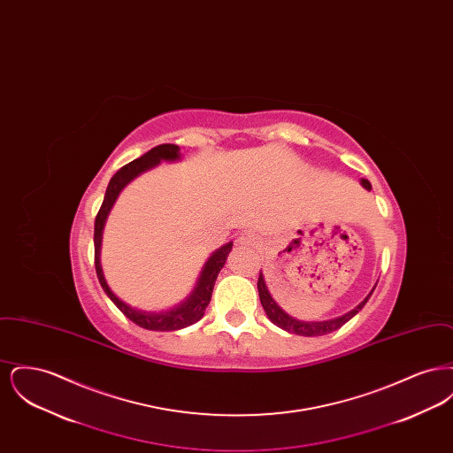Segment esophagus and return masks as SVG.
Segmentation results:
<instances>
[{"label":"esophagus","instance_id":"obj_1","mask_svg":"<svg viewBox=\"0 0 453 453\" xmlns=\"http://www.w3.org/2000/svg\"><path fill=\"white\" fill-rule=\"evenodd\" d=\"M237 244H241V246H248V248H253V246H257V244H258V239H257V234H255V233L246 231V233L239 234V237H237Z\"/></svg>","mask_w":453,"mask_h":453}]
</instances>
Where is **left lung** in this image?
Listing matches in <instances>:
<instances>
[{"label":"left lung","mask_w":453,"mask_h":453,"mask_svg":"<svg viewBox=\"0 0 453 453\" xmlns=\"http://www.w3.org/2000/svg\"><path fill=\"white\" fill-rule=\"evenodd\" d=\"M360 183H362V187L366 188V190L372 188L370 181L365 180V178H362ZM375 287H377V283H375ZM375 287L372 288V292L375 290ZM372 292H370L365 299L360 302L355 309H351L349 312H346V314L340 316V318L327 319V321H301V319H296V318H292L290 314H287V312L281 309L280 305L273 301V297H272V294L268 292V287H266V283H265V277H263V273L259 272V301H261V305H263V309H265L268 319L275 324V326L281 327L283 331L292 333V334H299V336H323V334H327V333H333V331L340 329L343 324L348 323L353 316H357V314L364 309V305H365L366 301L370 299Z\"/></svg>","instance_id":"8db88e82"}]
</instances>
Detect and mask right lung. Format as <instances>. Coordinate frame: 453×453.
Masks as SVG:
<instances>
[{"label":"right lung","mask_w":453,"mask_h":453,"mask_svg":"<svg viewBox=\"0 0 453 453\" xmlns=\"http://www.w3.org/2000/svg\"><path fill=\"white\" fill-rule=\"evenodd\" d=\"M181 154L180 148L174 144H161L157 148H152L151 151L146 152L144 156H141L139 159H134L129 165H126L124 168H120L115 173L108 183L107 192L104 203L96 214L95 219V268H96V275L102 288L105 290L110 301L113 302L132 323L150 329V331H178L183 329L187 326H192L202 319V316L205 314V309L212 297V290L216 285L217 275L222 270V266L226 265L227 255L233 250V241L226 242L224 246H220L216 250L209 259L205 261L198 280L195 283L192 294L178 305H174L168 311H159V312H151V311H142L137 307H132L129 303L119 299L108 287L107 280L104 277V270H102V263H100V251H102V236H104V227L107 222L108 214L117 200V196L120 192L129 185L134 178H137L142 173L150 172L154 166H157L161 161H180Z\"/></svg>","instance_id":"add662e5"}]
</instances>
